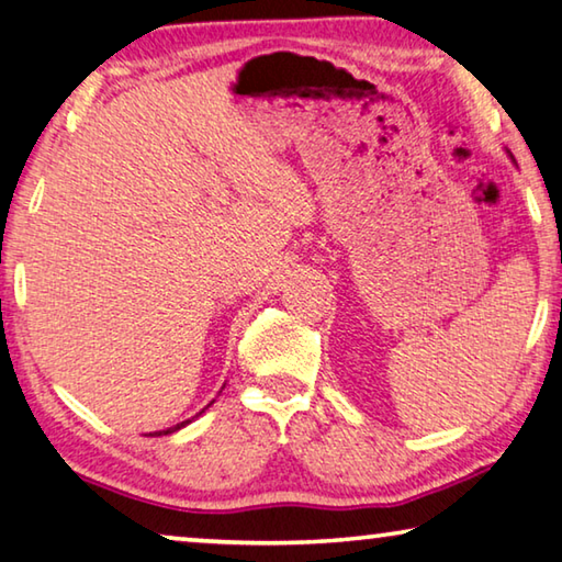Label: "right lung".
<instances>
[{"instance_id":"add662e5","label":"right lung","mask_w":562,"mask_h":562,"mask_svg":"<svg viewBox=\"0 0 562 562\" xmlns=\"http://www.w3.org/2000/svg\"><path fill=\"white\" fill-rule=\"evenodd\" d=\"M212 403H215V400H212ZM212 403H210V405H212ZM210 405H207V407H210ZM207 407H202V409H200V413H198V415H194V417H200V415H202V413H204V409H207ZM194 417H190V420H182V423H177V425H172V427H167V430H157V432H149V435H155V438H159V435H172V432H177V430H182V427H184V425H190V423L194 420Z\"/></svg>"}]
</instances>
